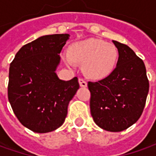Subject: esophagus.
Wrapping results in <instances>:
<instances>
[{"label": "esophagus", "mask_w": 156, "mask_h": 156, "mask_svg": "<svg viewBox=\"0 0 156 156\" xmlns=\"http://www.w3.org/2000/svg\"><path fill=\"white\" fill-rule=\"evenodd\" d=\"M79 84H80V86H81V87H86L87 86V82L84 81L83 79H81V78H79Z\"/></svg>", "instance_id": "34e87169"}]
</instances>
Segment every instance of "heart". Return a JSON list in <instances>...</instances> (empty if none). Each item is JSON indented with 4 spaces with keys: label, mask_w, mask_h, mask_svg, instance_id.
<instances>
[{
    "label": "heart",
    "mask_w": 156,
    "mask_h": 156,
    "mask_svg": "<svg viewBox=\"0 0 156 156\" xmlns=\"http://www.w3.org/2000/svg\"><path fill=\"white\" fill-rule=\"evenodd\" d=\"M118 50L114 44L99 39H87L75 42L69 48L72 62L82 64L87 78L98 81L110 75L116 67ZM68 62L71 63L68 59Z\"/></svg>",
    "instance_id": "1"
}]
</instances>
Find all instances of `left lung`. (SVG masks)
Returning <instances> with one entry per match:
<instances>
[{"label":"left lung","mask_w":156,"mask_h":156,"mask_svg":"<svg viewBox=\"0 0 156 156\" xmlns=\"http://www.w3.org/2000/svg\"><path fill=\"white\" fill-rule=\"evenodd\" d=\"M119 57L116 68L103 80L89 81L90 112L101 129L121 132L135 124L142 114L149 83L143 61L129 46L113 41Z\"/></svg>","instance_id":"left-lung-1"}]
</instances>
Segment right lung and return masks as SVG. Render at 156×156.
<instances>
[{
  "mask_svg": "<svg viewBox=\"0 0 156 156\" xmlns=\"http://www.w3.org/2000/svg\"><path fill=\"white\" fill-rule=\"evenodd\" d=\"M69 34L43 35L17 52L10 64L9 103L20 122L34 133L60 128L79 89L77 77L61 80L55 73Z\"/></svg>",
  "mask_w": 156,
  "mask_h": 156,
  "instance_id": "add662e5",
  "label": "right lung"
}]
</instances>
